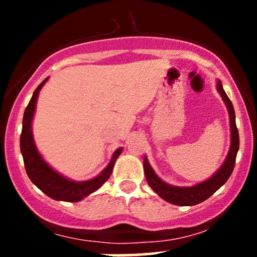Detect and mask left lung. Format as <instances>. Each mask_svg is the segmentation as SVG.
<instances>
[{
	"label": "left lung",
	"instance_id": "left-lung-1",
	"mask_svg": "<svg viewBox=\"0 0 257 257\" xmlns=\"http://www.w3.org/2000/svg\"><path fill=\"white\" fill-rule=\"evenodd\" d=\"M216 89L219 91L223 102L226 104L227 110H228L229 126H231V145H229V151L227 153L225 162L211 178L194 186H190V187H180V186L169 185L164 182L161 178H158L157 174L150 166L147 157H144V172H145L147 184L161 198L172 203V204L190 206L204 202L205 199H208L211 194H214L221 186L225 184L233 172V168H234L235 164V157H237V152L239 150V134H238L237 125H235L234 108H233L231 100L228 99L225 90H223L220 79L216 83Z\"/></svg>",
	"mask_w": 257,
	"mask_h": 257
}]
</instances>
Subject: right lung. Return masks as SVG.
<instances>
[{
  "label": "right lung",
  "instance_id": "add662e5",
  "mask_svg": "<svg viewBox=\"0 0 257 257\" xmlns=\"http://www.w3.org/2000/svg\"><path fill=\"white\" fill-rule=\"evenodd\" d=\"M48 81L46 78L36 88L32 94V98L25 108L24 117H23V129L20 135V151H22L23 159H24L25 169L28 176L30 178L32 184L36 185L43 193L51 197L52 199L63 200V202H79L90 193L99 190L105 181L110 178L116 159L122 153V147L117 149L112 155V158L107 167L95 176L94 179L87 181H73L55 172L53 168L44 161L42 156L38 152L35 145L34 135H32V118H34L36 102L40 90L42 89L44 83Z\"/></svg>",
  "mask_w": 257,
  "mask_h": 257
}]
</instances>
